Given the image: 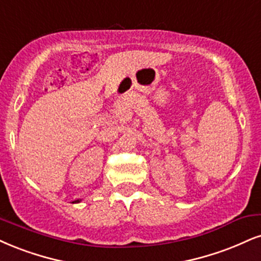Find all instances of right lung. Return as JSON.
Instances as JSON below:
<instances>
[{"label": "right lung", "instance_id": "1", "mask_svg": "<svg viewBox=\"0 0 261 261\" xmlns=\"http://www.w3.org/2000/svg\"><path fill=\"white\" fill-rule=\"evenodd\" d=\"M73 202H79V199H77V201H73Z\"/></svg>", "mask_w": 261, "mask_h": 261}]
</instances>
